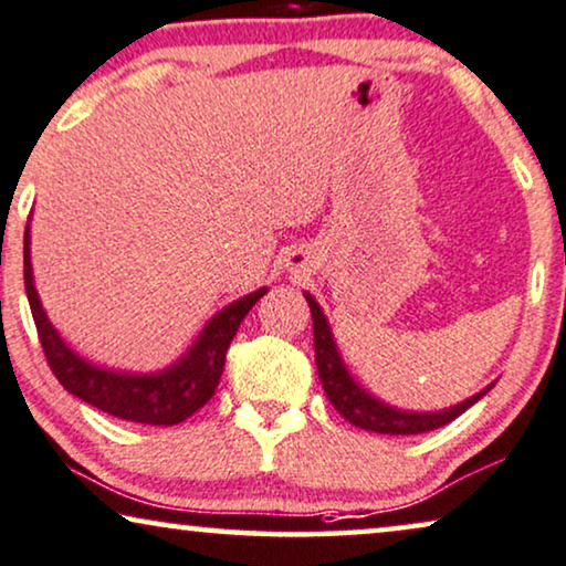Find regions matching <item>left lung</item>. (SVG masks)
<instances>
[{"label": "left lung", "mask_w": 566, "mask_h": 566, "mask_svg": "<svg viewBox=\"0 0 566 566\" xmlns=\"http://www.w3.org/2000/svg\"><path fill=\"white\" fill-rule=\"evenodd\" d=\"M307 305L313 313V344H315V365H318V378L326 390L328 401L334 403V409L349 421V424L367 429V432H380V434H421L429 429L446 427L455 417H461L465 409H471L479 398L489 394V388L481 394L465 398L463 403L450 406L446 411H432V413H419V411H401L396 406H388L378 401V398L367 394L365 388H359V382L352 378L349 370L344 367L342 357H338L334 334H331L326 315H323L321 305L315 303L305 292Z\"/></svg>", "instance_id": "obj_1"}]
</instances>
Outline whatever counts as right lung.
<instances>
[{
    "label": "right lung",
    "instance_id": "obj_1",
    "mask_svg": "<svg viewBox=\"0 0 566 566\" xmlns=\"http://www.w3.org/2000/svg\"><path fill=\"white\" fill-rule=\"evenodd\" d=\"M22 276H25V295L33 313L38 338L46 354L51 373L70 390L72 396L95 406L111 417L139 421V424L172 427L191 417L214 396L224 370V354L230 349L232 336L248 311L266 295V287L235 300L207 323L191 349L168 370L134 375L113 373L82 359L72 352L59 331L51 326L33 284V266H30V228H25V245H22Z\"/></svg>",
    "mask_w": 566,
    "mask_h": 566
}]
</instances>
